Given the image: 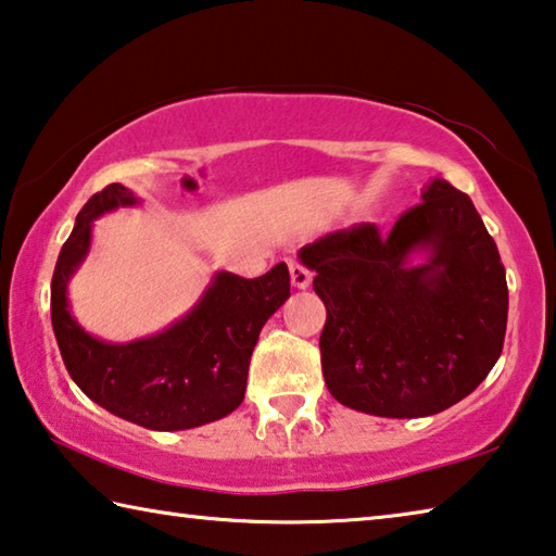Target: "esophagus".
Listing matches in <instances>:
<instances>
[{
  "mask_svg": "<svg viewBox=\"0 0 556 556\" xmlns=\"http://www.w3.org/2000/svg\"><path fill=\"white\" fill-rule=\"evenodd\" d=\"M290 283H293V288H298V290L311 288L313 273L307 270L305 266H300L298 261H293V263H290Z\"/></svg>",
  "mask_w": 556,
  "mask_h": 556,
  "instance_id": "obj_1",
  "label": "esophagus"
}]
</instances>
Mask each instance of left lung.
<instances>
[{
  "instance_id": "1",
  "label": "left lung",
  "mask_w": 556,
  "mask_h": 556,
  "mask_svg": "<svg viewBox=\"0 0 556 556\" xmlns=\"http://www.w3.org/2000/svg\"><path fill=\"white\" fill-rule=\"evenodd\" d=\"M327 307L330 394L384 418L433 416L466 399L503 352L507 280L470 197L433 177L394 229L352 226L303 245Z\"/></svg>"
}]
</instances>
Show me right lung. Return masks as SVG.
Returning a JSON list of instances; mask_svg holds the SVG:
<instances>
[{
  "mask_svg": "<svg viewBox=\"0 0 556 556\" xmlns=\"http://www.w3.org/2000/svg\"><path fill=\"white\" fill-rule=\"evenodd\" d=\"M140 204L132 189L108 185L80 208L51 280L53 334L71 379L105 412L150 431L197 429L241 406L263 325L290 298L288 266L278 263L258 278L216 270L165 330L130 342L100 340L73 315L68 283L88 258L96 218Z\"/></svg>",
  "mask_w": 556,
  "mask_h": 556,
  "instance_id": "right-lung-1",
  "label": "right lung"
}]
</instances>
